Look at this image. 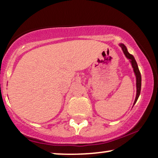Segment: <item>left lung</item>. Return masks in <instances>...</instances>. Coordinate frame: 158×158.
Wrapping results in <instances>:
<instances>
[{"mask_svg":"<svg viewBox=\"0 0 158 158\" xmlns=\"http://www.w3.org/2000/svg\"><path fill=\"white\" fill-rule=\"evenodd\" d=\"M118 45L121 47V48H122L123 52H124V55L126 56V57L128 60H129V61H130V63L131 64V67H132L133 71H134V73H135V75L136 77V87H137V94H136L135 100V102H134V105H135L136 102H137L138 98H139L140 91H141V83H142L141 74H140L139 70V68H138L137 63V62H136L134 56L129 53L128 50H127V48L124 44H122V43H121V44H119ZM134 105H133V106H134Z\"/></svg>","mask_w":158,"mask_h":158,"instance_id":"obj_1","label":"left lung"}]
</instances>
